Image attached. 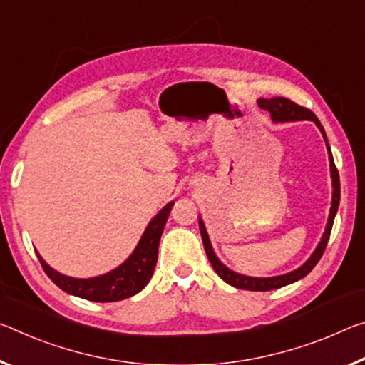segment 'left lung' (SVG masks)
I'll return each mask as SVG.
<instances>
[{"mask_svg": "<svg viewBox=\"0 0 365 365\" xmlns=\"http://www.w3.org/2000/svg\"><path fill=\"white\" fill-rule=\"evenodd\" d=\"M258 106L259 108L268 110L271 115V120L274 123H286V121H300V120H310L317 125V128L320 130L323 140H325L327 144V151H328V159H329V172H331V187H333V196H331V207H329V214H328V221H327V227L325 232H323L320 242H318L317 248L314 253L309 257L307 262H305L302 266H299L297 269L289 271L286 274H279V276H271V277H253V276H245L240 273H235V271L229 269L221 259L217 258L216 253L212 250L210 235H207L206 225L203 222V217L198 216L200 221V232H201V239H203V245L206 250V255L210 258V263L212 264V268L216 273L219 274L222 281L227 282V284L234 286L237 289H245V291H273V289H279L284 287L287 284H292L302 277L307 276L312 269L315 268V264L320 262V258L325 252L329 234H331V227L334 222V216L338 212V206H339V196H341V188H339V175L336 170V165H334L333 160V154H331V148H329L325 130L320 123V120L315 117V113L312 110L300 107L297 103H294L292 101L284 99V97H273V99H258Z\"/></svg>", "mask_w": 365, "mask_h": 365, "instance_id": "1", "label": "left lung"}]
</instances>
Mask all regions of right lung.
<instances>
[{
	"label": "right lung",
	"mask_w": 365,
	"mask_h": 365,
	"mask_svg": "<svg viewBox=\"0 0 365 365\" xmlns=\"http://www.w3.org/2000/svg\"><path fill=\"white\" fill-rule=\"evenodd\" d=\"M173 203L175 201H170L155 214L149 221L146 230L143 232L131 255L120 266L106 274L88 277V279L61 274L51 268L40 257V253H37L40 264H42L43 271L50 279L63 291L71 294V296L92 300V302H117V300L135 296L151 281L155 263H158L160 235L164 232L167 217H169Z\"/></svg>",
	"instance_id": "1"
}]
</instances>
